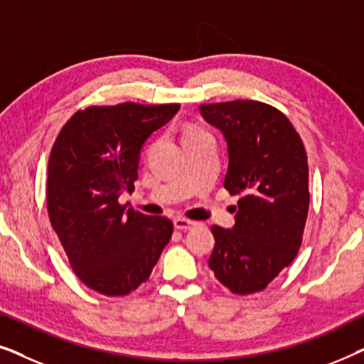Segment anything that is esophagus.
I'll use <instances>...</instances> for the list:
<instances>
[{
    "label": "esophagus",
    "instance_id": "esophagus-1",
    "mask_svg": "<svg viewBox=\"0 0 364 364\" xmlns=\"http://www.w3.org/2000/svg\"><path fill=\"white\" fill-rule=\"evenodd\" d=\"M196 225H197V222L188 220V218L177 217L176 220H173V227H176L177 230H183V232H187V230H191V228H193Z\"/></svg>",
    "mask_w": 364,
    "mask_h": 364
}]
</instances>
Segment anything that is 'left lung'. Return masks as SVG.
<instances>
[{"mask_svg": "<svg viewBox=\"0 0 364 364\" xmlns=\"http://www.w3.org/2000/svg\"><path fill=\"white\" fill-rule=\"evenodd\" d=\"M200 114L225 137L223 187L242 197L235 225L212 227L208 267L232 293L262 291L301 245L310 205L305 147L285 114L268 104H202Z\"/></svg>", "mask_w": 364, "mask_h": 364, "instance_id": "left-lung-1", "label": "left lung"}]
</instances>
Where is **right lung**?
Returning a JSON list of instances; mask_svg holds the SVG:
<instances>
[{
  "mask_svg": "<svg viewBox=\"0 0 364 364\" xmlns=\"http://www.w3.org/2000/svg\"><path fill=\"white\" fill-rule=\"evenodd\" d=\"M181 106H117L77 111L59 132L48 164L49 220L84 285L122 296L147 282L173 225L122 205L134 192L142 146Z\"/></svg>",
  "mask_w": 364,
  "mask_h": 364,
  "instance_id": "1",
  "label": "right lung"
}]
</instances>
